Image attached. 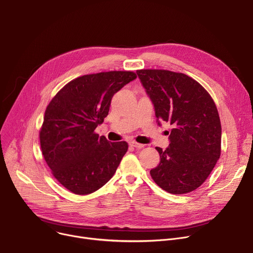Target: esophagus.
<instances>
[{"label": "esophagus", "mask_w": 253, "mask_h": 253, "mask_svg": "<svg viewBox=\"0 0 253 253\" xmlns=\"http://www.w3.org/2000/svg\"><path fill=\"white\" fill-rule=\"evenodd\" d=\"M129 146L132 147V148H135V149H142L144 148V145L143 144H140V143H137V142H130L129 143Z\"/></svg>", "instance_id": "obj_1"}]
</instances>
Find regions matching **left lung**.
I'll use <instances>...</instances> for the list:
<instances>
[{
	"label": "left lung",
	"mask_w": 253,
	"mask_h": 253,
	"mask_svg": "<svg viewBox=\"0 0 253 253\" xmlns=\"http://www.w3.org/2000/svg\"><path fill=\"white\" fill-rule=\"evenodd\" d=\"M158 121L169 123L170 145L156 147L160 163L150 171L153 180L172 194L200 187L221 155V122L209 92L182 73L138 70Z\"/></svg>",
	"instance_id": "1"
}]
</instances>
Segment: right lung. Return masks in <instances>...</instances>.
Listing matches in <instances>:
<instances>
[{
    "instance_id": "obj_1",
    "label": "right lung",
    "mask_w": 253,
    "mask_h": 253,
    "mask_svg": "<svg viewBox=\"0 0 253 253\" xmlns=\"http://www.w3.org/2000/svg\"><path fill=\"white\" fill-rule=\"evenodd\" d=\"M135 78L129 71L84 75L48 103L41 147L52 175L71 192L85 196L98 190L118 169L127 143H109L94 130L108 115L112 96Z\"/></svg>"
}]
</instances>
